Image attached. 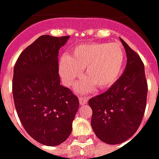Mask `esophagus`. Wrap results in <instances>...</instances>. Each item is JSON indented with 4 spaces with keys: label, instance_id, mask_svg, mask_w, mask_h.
Masks as SVG:
<instances>
[{
    "label": "esophagus",
    "instance_id": "1",
    "mask_svg": "<svg viewBox=\"0 0 159 159\" xmlns=\"http://www.w3.org/2000/svg\"><path fill=\"white\" fill-rule=\"evenodd\" d=\"M79 102L81 105H83V104L88 103V98H85V97H80Z\"/></svg>",
    "mask_w": 159,
    "mask_h": 159
}]
</instances>
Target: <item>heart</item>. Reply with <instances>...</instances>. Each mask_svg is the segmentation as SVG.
<instances>
[{
	"label": "heart",
	"instance_id": "1",
	"mask_svg": "<svg viewBox=\"0 0 159 159\" xmlns=\"http://www.w3.org/2000/svg\"><path fill=\"white\" fill-rule=\"evenodd\" d=\"M126 53L118 43H85L76 46L69 57L59 60V74L67 87L82 76L85 68L87 79L76 85L78 93H89L95 87L107 89L119 79L125 64Z\"/></svg>",
	"mask_w": 159,
	"mask_h": 159
}]
</instances>
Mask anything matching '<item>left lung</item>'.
Listing matches in <instances>:
<instances>
[{"label":"left lung","instance_id":"obj_1","mask_svg":"<svg viewBox=\"0 0 159 159\" xmlns=\"http://www.w3.org/2000/svg\"><path fill=\"white\" fill-rule=\"evenodd\" d=\"M120 40L127 54L123 75L105 93L89 100L93 130L101 141L111 145L122 143L136 132L144 117L148 90L142 60Z\"/></svg>","mask_w":159,"mask_h":159}]
</instances>
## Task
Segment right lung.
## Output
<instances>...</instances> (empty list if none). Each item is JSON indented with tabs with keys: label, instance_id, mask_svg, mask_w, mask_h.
Listing matches in <instances>:
<instances>
[{
	"label": "right lung",
	"instance_id": "right-lung-1",
	"mask_svg": "<svg viewBox=\"0 0 159 159\" xmlns=\"http://www.w3.org/2000/svg\"><path fill=\"white\" fill-rule=\"evenodd\" d=\"M69 36L38 37L16 61L12 95L26 132L39 143L58 146L69 137L79 107L78 98L60 85L59 50Z\"/></svg>",
	"mask_w": 159,
	"mask_h": 159
}]
</instances>
